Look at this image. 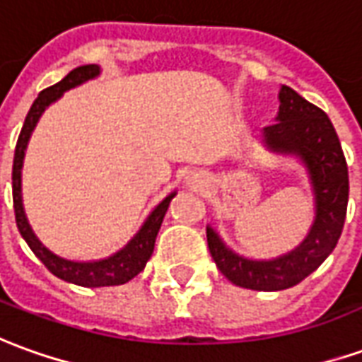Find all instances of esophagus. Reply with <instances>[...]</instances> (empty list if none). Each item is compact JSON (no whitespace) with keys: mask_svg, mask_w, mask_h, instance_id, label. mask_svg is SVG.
<instances>
[{"mask_svg":"<svg viewBox=\"0 0 362 362\" xmlns=\"http://www.w3.org/2000/svg\"><path fill=\"white\" fill-rule=\"evenodd\" d=\"M188 184L189 186H199V184H202V178H199L198 174H192L188 178Z\"/></svg>","mask_w":362,"mask_h":362,"instance_id":"esophagus-1","label":"esophagus"}]
</instances>
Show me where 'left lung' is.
<instances>
[{"mask_svg":"<svg viewBox=\"0 0 362 362\" xmlns=\"http://www.w3.org/2000/svg\"><path fill=\"white\" fill-rule=\"evenodd\" d=\"M276 123L262 129L270 153L296 156L308 170L313 192V223L296 249L276 259H247L229 249L211 225L207 247L227 280L235 286L276 292L310 276L339 241L349 202V173L339 137L329 117L292 88L282 86Z\"/></svg>","mask_w":362,"mask_h":362,"instance_id":"1","label":"left lung"}]
</instances>
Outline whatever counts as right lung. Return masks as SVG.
Returning a JSON list of instances; mask_svg holds the SVG:
<instances>
[{
  "label": "right lung",
  "instance_id": "add662e5",
  "mask_svg": "<svg viewBox=\"0 0 362 362\" xmlns=\"http://www.w3.org/2000/svg\"><path fill=\"white\" fill-rule=\"evenodd\" d=\"M102 72V68L98 64H86V66L74 68L72 72H68L58 84L50 86L47 90L39 93V98L33 102L31 110L25 117L21 133L17 139V146H15L13 156V207H15V221L19 227V233L31 247V251L37 255V259L47 267V269L58 276L60 280H66L70 284H78V286L86 288H100V286H119L125 284L131 278H135L145 269V264L151 259V255L155 251V241L158 229L163 225L164 214L170 206V202L176 196V192H170L166 198L158 204V206L148 214L145 223L141 225L137 233L133 235V239L119 249L113 252L107 259L100 260H68L58 257L54 252L47 249L40 239L33 231L31 223L27 219L25 207H23V192H21V170H23V158H25V151L29 145L33 131L39 123L40 115L49 107L50 103H54L58 98H62V93L72 90L76 86L84 84L88 80L98 78Z\"/></svg>",
  "mask_w": 362,
  "mask_h": 362
}]
</instances>
